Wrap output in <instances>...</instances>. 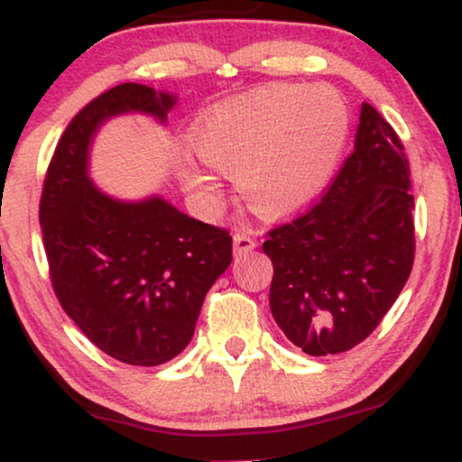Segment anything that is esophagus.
Segmentation results:
<instances>
[{"label":"esophagus","instance_id":"obj_1","mask_svg":"<svg viewBox=\"0 0 462 462\" xmlns=\"http://www.w3.org/2000/svg\"><path fill=\"white\" fill-rule=\"evenodd\" d=\"M232 241H235V254H238V256H243V254H249L254 247H256V241H254V238L249 235H245V232H236Z\"/></svg>","mask_w":462,"mask_h":462}]
</instances>
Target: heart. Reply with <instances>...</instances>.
<instances>
[{"mask_svg":"<svg viewBox=\"0 0 462 462\" xmlns=\"http://www.w3.org/2000/svg\"><path fill=\"white\" fill-rule=\"evenodd\" d=\"M349 136V110L328 87L275 84L204 110L190 124L193 152L215 171L235 176L249 208L282 219L309 208L330 187ZM180 180L206 201L219 180L184 158Z\"/></svg>","mask_w":462,"mask_h":462,"instance_id":"b5f03b06","label":"heart"}]
</instances>
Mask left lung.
<instances>
[{"label":"left lung","mask_w":462,"mask_h":462,"mask_svg":"<svg viewBox=\"0 0 462 462\" xmlns=\"http://www.w3.org/2000/svg\"><path fill=\"white\" fill-rule=\"evenodd\" d=\"M411 169L402 141L374 106H360L354 153L306 215L273 227L269 306L310 356L341 354L375 330L415 261Z\"/></svg>","instance_id":"obj_1"}]
</instances>
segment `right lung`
<instances>
[{
	"label": "right lung",
	"instance_id": "1",
	"mask_svg": "<svg viewBox=\"0 0 462 462\" xmlns=\"http://www.w3.org/2000/svg\"><path fill=\"white\" fill-rule=\"evenodd\" d=\"M173 93L125 82L84 106L58 141L41 195L51 284L76 326L121 363L156 367L193 338L206 293L232 263V236L161 195L119 199L91 180L106 121L147 115L167 124Z\"/></svg>",
	"mask_w": 462,
	"mask_h": 462
}]
</instances>
